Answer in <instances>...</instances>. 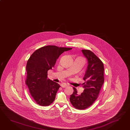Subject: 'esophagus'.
<instances>
[{
	"mask_svg": "<svg viewBox=\"0 0 130 130\" xmlns=\"http://www.w3.org/2000/svg\"><path fill=\"white\" fill-rule=\"evenodd\" d=\"M61 86L62 88H66L67 86V85L66 84H61Z\"/></svg>",
	"mask_w": 130,
	"mask_h": 130,
	"instance_id": "obj_1",
	"label": "esophagus"
}]
</instances>
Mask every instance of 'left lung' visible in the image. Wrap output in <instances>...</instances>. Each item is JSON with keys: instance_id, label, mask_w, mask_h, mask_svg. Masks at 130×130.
Returning a JSON list of instances; mask_svg holds the SVG:
<instances>
[{"instance_id": "left-lung-1", "label": "left lung", "mask_w": 130, "mask_h": 130, "mask_svg": "<svg viewBox=\"0 0 130 130\" xmlns=\"http://www.w3.org/2000/svg\"><path fill=\"white\" fill-rule=\"evenodd\" d=\"M87 59L88 66L82 84L84 88L81 94H77L75 88L70 95V101L77 109L83 110L90 107L96 100L104 82V65L100 59L89 50H82Z\"/></svg>"}]
</instances>
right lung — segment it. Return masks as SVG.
<instances>
[{
	"instance_id": "obj_1",
	"label": "right lung",
	"mask_w": 130,
	"mask_h": 130,
	"mask_svg": "<svg viewBox=\"0 0 130 130\" xmlns=\"http://www.w3.org/2000/svg\"><path fill=\"white\" fill-rule=\"evenodd\" d=\"M71 48L46 46L35 51L27 61L26 84L37 104L47 106L54 102L60 86L47 78V71L52 69L59 56Z\"/></svg>"
}]
</instances>
